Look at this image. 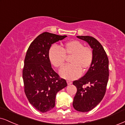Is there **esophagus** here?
Returning <instances> with one entry per match:
<instances>
[{"mask_svg": "<svg viewBox=\"0 0 125 125\" xmlns=\"http://www.w3.org/2000/svg\"><path fill=\"white\" fill-rule=\"evenodd\" d=\"M67 82L68 85H71V84L72 83V82H71V81H67Z\"/></svg>", "mask_w": 125, "mask_h": 125, "instance_id": "34e87169", "label": "esophagus"}]
</instances>
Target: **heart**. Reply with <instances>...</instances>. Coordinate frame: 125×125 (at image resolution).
<instances>
[{
  "label": "heart",
  "instance_id": "heart-1",
  "mask_svg": "<svg viewBox=\"0 0 125 125\" xmlns=\"http://www.w3.org/2000/svg\"><path fill=\"white\" fill-rule=\"evenodd\" d=\"M67 56H72L71 64L63 67L60 71L61 77L66 79L73 80L81 76L82 70L85 71L92 65L93 60V51L90 47H85L81 42L72 41L61 49L53 46L49 52L51 63L56 68H61L64 65Z\"/></svg>",
  "mask_w": 125,
  "mask_h": 125
}]
</instances>
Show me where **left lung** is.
<instances>
[{"mask_svg": "<svg viewBox=\"0 0 125 125\" xmlns=\"http://www.w3.org/2000/svg\"><path fill=\"white\" fill-rule=\"evenodd\" d=\"M93 49V60L88 71L78 81L73 82L77 92L73 101L76 111L85 112L93 109L105 95L109 76V61L104 48L97 40L90 36H78ZM88 84V86H84Z\"/></svg>", "mask_w": 125, "mask_h": 125, "instance_id": "1", "label": "left lung"}]
</instances>
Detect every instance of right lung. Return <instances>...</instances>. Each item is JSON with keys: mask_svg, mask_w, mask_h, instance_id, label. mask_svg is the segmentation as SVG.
Segmentation results:
<instances>
[{"mask_svg": "<svg viewBox=\"0 0 125 125\" xmlns=\"http://www.w3.org/2000/svg\"><path fill=\"white\" fill-rule=\"evenodd\" d=\"M67 36L43 32L32 42L26 54L22 71L24 91L30 104L43 113L54 107L56 94L67 86L65 80L53 70L49 57L52 44Z\"/></svg>", "mask_w": 125, "mask_h": 125, "instance_id": "obj_1", "label": "right lung"}]
</instances>
